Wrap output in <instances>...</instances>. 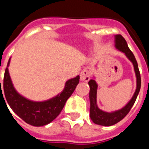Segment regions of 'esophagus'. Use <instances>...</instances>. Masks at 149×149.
Masks as SVG:
<instances>
[{"label":"esophagus","instance_id":"obj_1","mask_svg":"<svg viewBox=\"0 0 149 149\" xmlns=\"http://www.w3.org/2000/svg\"><path fill=\"white\" fill-rule=\"evenodd\" d=\"M91 78V72L87 70H84L80 72V79L82 81L88 82Z\"/></svg>","mask_w":149,"mask_h":149}]
</instances>
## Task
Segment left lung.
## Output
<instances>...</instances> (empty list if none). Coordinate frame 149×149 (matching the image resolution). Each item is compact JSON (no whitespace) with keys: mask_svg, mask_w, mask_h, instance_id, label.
Instances as JSON below:
<instances>
[{"mask_svg":"<svg viewBox=\"0 0 149 149\" xmlns=\"http://www.w3.org/2000/svg\"><path fill=\"white\" fill-rule=\"evenodd\" d=\"M115 47L118 50H120L126 55L127 58L129 59L134 65V72L136 75L137 78V87L136 91L134 92V95L132 97L128 103L126 104L122 109L116 111L114 112H104L98 108L97 105V84L94 79H91L89 81L88 84L90 86V101H91V109H90V116L91 120H93V123L97 125H102V126H111L117 124L121 120L127 113H129L130 110L134 105V102L136 100L141 89V75L139 70V65L137 63L134 54L130 50L127 46V42L124 37L120 35H117L115 36Z\"/></svg>","mask_w":149,"mask_h":149,"instance_id":"obj_1","label":"left lung"}]
</instances>
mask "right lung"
Masks as SVG:
<instances>
[{
	"label": "right lung",
	"mask_w": 149,
	"mask_h": 149,
	"mask_svg": "<svg viewBox=\"0 0 149 149\" xmlns=\"http://www.w3.org/2000/svg\"><path fill=\"white\" fill-rule=\"evenodd\" d=\"M9 63L10 59L8 61V66L9 65ZM79 82V77L77 76L73 79L66 81L65 88L60 94H58L56 97L46 101L34 102L24 98L15 91L10 80L8 68L7 67L3 76V87L5 98L12 111L27 124L36 127H40L49 124L57 118L64 107L66 100L75 91ZM1 93H2L1 85L0 94Z\"/></svg>",
	"instance_id": "right-lung-1"
}]
</instances>
